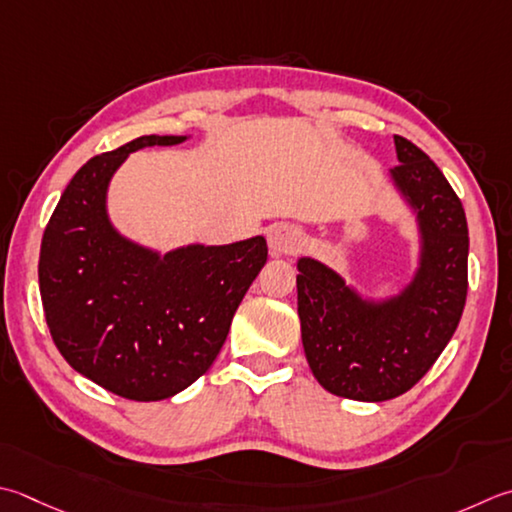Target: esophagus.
<instances>
[{
    "label": "esophagus",
    "instance_id": "34e87169",
    "mask_svg": "<svg viewBox=\"0 0 512 512\" xmlns=\"http://www.w3.org/2000/svg\"><path fill=\"white\" fill-rule=\"evenodd\" d=\"M268 244L275 253L295 255L297 250L304 246V233L302 228H297L293 224H279L268 233Z\"/></svg>",
    "mask_w": 512,
    "mask_h": 512
}]
</instances>
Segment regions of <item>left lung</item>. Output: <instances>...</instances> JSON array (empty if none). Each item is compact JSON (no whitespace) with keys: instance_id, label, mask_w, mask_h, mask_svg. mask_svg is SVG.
Here are the masks:
<instances>
[{"instance_id":"obj_1","label":"left lung","mask_w":512,"mask_h":512,"mask_svg":"<svg viewBox=\"0 0 512 512\" xmlns=\"http://www.w3.org/2000/svg\"><path fill=\"white\" fill-rule=\"evenodd\" d=\"M399 190L417 210L422 266L397 299L362 302L315 259H299L297 310L308 366L328 393L357 402L404 395L437 362L462 319L468 293L464 206L422 148L395 135Z\"/></svg>"}]
</instances>
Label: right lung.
I'll return each mask as SVG.
<instances>
[{
	"label": "right lung",
	"mask_w": 512,
	"mask_h": 512,
	"mask_svg": "<svg viewBox=\"0 0 512 512\" xmlns=\"http://www.w3.org/2000/svg\"><path fill=\"white\" fill-rule=\"evenodd\" d=\"M186 137L146 135L77 170L39 250V293L66 362L119 397L157 402L202 377L268 259L264 237L159 257L115 233L106 188L128 153Z\"/></svg>",
	"instance_id": "obj_1"
}]
</instances>
